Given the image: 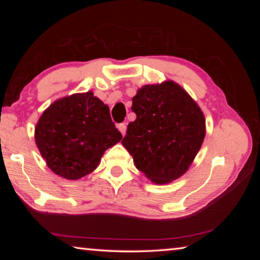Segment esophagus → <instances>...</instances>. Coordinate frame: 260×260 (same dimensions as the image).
Segmentation results:
<instances>
[{"label":"esophagus","instance_id":"esophagus-1","mask_svg":"<svg viewBox=\"0 0 260 260\" xmlns=\"http://www.w3.org/2000/svg\"><path fill=\"white\" fill-rule=\"evenodd\" d=\"M118 129L121 132L122 135H125L126 134V124H124V122H122V124L118 125Z\"/></svg>","mask_w":260,"mask_h":260}]
</instances>
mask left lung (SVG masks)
I'll return each mask as SVG.
<instances>
[{"instance_id": "8db88e82", "label": "left lung", "mask_w": 260, "mask_h": 260, "mask_svg": "<svg viewBox=\"0 0 260 260\" xmlns=\"http://www.w3.org/2000/svg\"><path fill=\"white\" fill-rule=\"evenodd\" d=\"M136 119L121 141L136 169L157 184L177 180L191 165L205 138V118L183 88L167 80L140 88Z\"/></svg>"}]
</instances>
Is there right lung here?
<instances>
[{
    "label": "right lung",
    "instance_id": "right-lung-1",
    "mask_svg": "<svg viewBox=\"0 0 260 260\" xmlns=\"http://www.w3.org/2000/svg\"><path fill=\"white\" fill-rule=\"evenodd\" d=\"M34 136L48 167L68 180L93 172L104 151L122 139L109 107L93 91L55 101L41 114Z\"/></svg>",
    "mask_w": 260,
    "mask_h": 260
}]
</instances>
